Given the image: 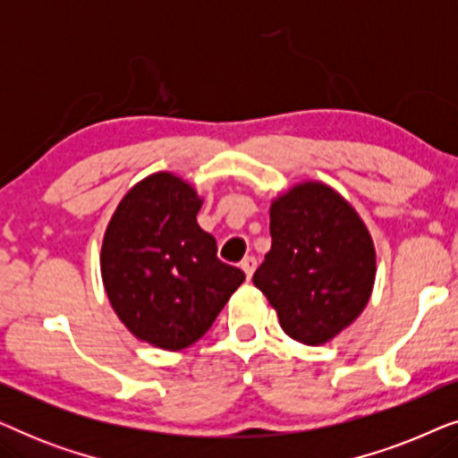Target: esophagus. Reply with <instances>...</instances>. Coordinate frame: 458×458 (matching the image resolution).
I'll use <instances>...</instances> for the list:
<instances>
[{
	"instance_id": "34e87169",
	"label": "esophagus",
	"mask_w": 458,
	"mask_h": 458,
	"mask_svg": "<svg viewBox=\"0 0 458 458\" xmlns=\"http://www.w3.org/2000/svg\"><path fill=\"white\" fill-rule=\"evenodd\" d=\"M242 271L246 273L248 279H252V275L256 271V259H254V256H246V259L242 260Z\"/></svg>"
}]
</instances>
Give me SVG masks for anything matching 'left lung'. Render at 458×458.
<instances>
[{
  "label": "left lung",
  "mask_w": 458,
  "mask_h": 458,
  "mask_svg": "<svg viewBox=\"0 0 458 458\" xmlns=\"http://www.w3.org/2000/svg\"><path fill=\"white\" fill-rule=\"evenodd\" d=\"M271 237L254 285L292 340L331 342L371 298L377 260L367 225L334 187L302 181L273 199Z\"/></svg>",
  "instance_id": "1"
}]
</instances>
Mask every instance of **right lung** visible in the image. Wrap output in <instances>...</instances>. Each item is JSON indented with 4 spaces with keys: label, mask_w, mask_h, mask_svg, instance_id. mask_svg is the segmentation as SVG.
Instances as JSON below:
<instances>
[{
    "label": "right lung",
    "mask_w": 458,
    "mask_h": 458,
    "mask_svg": "<svg viewBox=\"0 0 458 458\" xmlns=\"http://www.w3.org/2000/svg\"><path fill=\"white\" fill-rule=\"evenodd\" d=\"M202 202L177 174L154 173L124 193L104 233L99 267L112 309L137 340L168 352L198 342L246 279L199 229Z\"/></svg>",
    "instance_id": "obj_1"
}]
</instances>
